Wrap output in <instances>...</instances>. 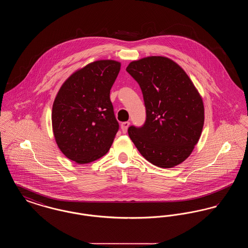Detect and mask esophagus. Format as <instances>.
Returning a JSON list of instances; mask_svg holds the SVG:
<instances>
[{
	"instance_id": "obj_1",
	"label": "esophagus",
	"mask_w": 248,
	"mask_h": 248,
	"mask_svg": "<svg viewBox=\"0 0 248 248\" xmlns=\"http://www.w3.org/2000/svg\"><path fill=\"white\" fill-rule=\"evenodd\" d=\"M129 125V122H124V123H122V124H121V128H122V131H123V133H124V134H125V133L127 132V129H128Z\"/></svg>"
}]
</instances>
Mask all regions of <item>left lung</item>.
<instances>
[{"mask_svg": "<svg viewBox=\"0 0 248 248\" xmlns=\"http://www.w3.org/2000/svg\"><path fill=\"white\" fill-rule=\"evenodd\" d=\"M126 71L139 83L146 107L141 127L130 126V139L153 165L183 163L200 140L204 107L188 74L172 59L152 56L130 62Z\"/></svg>", "mask_w": 248, "mask_h": 248, "instance_id": "8db88e82", "label": "left lung"}]
</instances>
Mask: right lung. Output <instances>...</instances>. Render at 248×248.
I'll return each instance as SVG.
<instances>
[{"label":"right lung","instance_id":"add662e5","mask_svg":"<svg viewBox=\"0 0 248 248\" xmlns=\"http://www.w3.org/2000/svg\"><path fill=\"white\" fill-rule=\"evenodd\" d=\"M121 63L96 60L63 83L52 108V127L59 150L77 164H88L108 152L119 124L109 98Z\"/></svg>","mask_w":248,"mask_h":248}]
</instances>
